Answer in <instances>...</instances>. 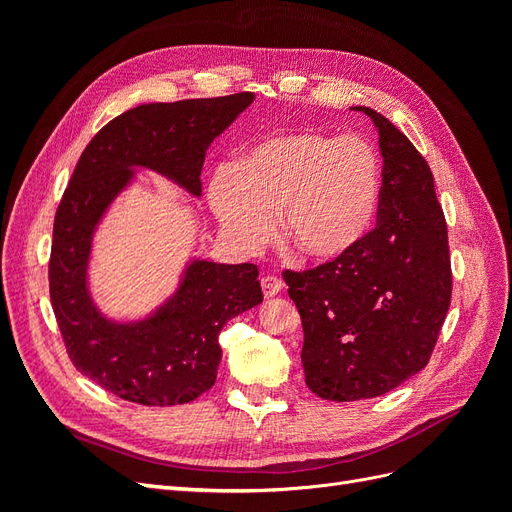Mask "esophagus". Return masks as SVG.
Instances as JSON below:
<instances>
[{
    "mask_svg": "<svg viewBox=\"0 0 512 512\" xmlns=\"http://www.w3.org/2000/svg\"><path fill=\"white\" fill-rule=\"evenodd\" d=\"M260 286H262V292H265V297H275V294H280L284 290V282L280 280V277L275 275H265L260 277Z\"/></svg>",
    "mask_w": 512,
    "mask_h": 512,
    "instance_id": "obj_1",
    "label": "esophagus"
}]
</instances>
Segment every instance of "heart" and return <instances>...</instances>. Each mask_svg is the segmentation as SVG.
Instances as JSON below:
<instances>
[{
    "mask_svg": "<svg viewBox=\"0 0 512 512\" xmlns=\"http://www.w3.org/2000/svg\"><path fill=\"white\" fill-rule=\"evenodd\" d=\"M382 170L361 138L318 132L271 136L237 168L215 170L209 203L226 237L254 252L275 228L312 260H335L359 245L376 220Z\"/></svg>",
    "mask_w": 512,
    "mask_h": 512,
    "instance_id": "b5f03b06",
    "label": "heart"
}]
</instances>
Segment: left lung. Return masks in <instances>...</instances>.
Segmentation results:
<instances>
[{
  "label": "left lung",
  "mask_w": 512,
  "mask_h": 512,
  "mask_svg": "<svg viewBox=\"0 0 512 512\" xmlns=\"http://www.w3.org/2000/svg\"><path fill=\"white\" fill-rule=\"evenodd\" d=\"M378 130L382 190L376 228L309 271H284L303 324L309 391L331 401L380 397L418 374L438 342L453 273L429 164L374 108L356 106Z\"/></svg>",
  "instance_id": "obj_1"
}]
</instances>
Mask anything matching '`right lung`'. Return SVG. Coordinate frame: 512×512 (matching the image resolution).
<instances>
[{"instance_id":"add662e5","label":"right lung","mask_w":512,"mask_h":512,"mask_svg":"<svg viewBox=\"0 0 512 512\" xmlns=\"http://www.w3.org/2000/svg\"><path fill=\"white\" fill-rule=\"evenodd\" d=\"M252 102V91H243L130 108L91 138L57 207L49 288L68 356L81 374L132 404H188L211 389L224 324L262 303L258 267L192 258L162 305L141 320L117 322L100 312L89 290L96 228L136 168L196 198L203 194L209 145Z\"/></svg>"}]
</instances>
